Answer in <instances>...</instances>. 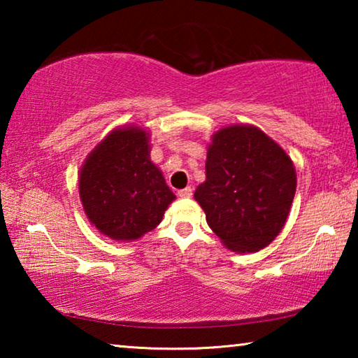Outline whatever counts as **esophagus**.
Here are the masks:
<instances>
[{"label": "esophagus", "instance_id": "obj_1", "mask_svg": "<svg viewBox=\"0 0 358 358\" xmlns=\"http://www.w3.org/2000/svg\"><path fill=\"white\" fill-rule=\"evenodd\" d=\"M191 196H192V187L191 186H186V187H183V189L178 191V197L186 199V197H191Z\"/></svg>", "mask_w": 358, "mask_h": 358}]
</instances>
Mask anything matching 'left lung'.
<instances>
[{
    "mask_svg": "<svg viewBox=\"0 0 358 358\" xmlns=\"http://www.w3.org/2000/svg\"><path fill=\"white\" fill-rule=\"evenodd\" d=\"M295 187L286 151L256 126L232 124L211 137L205 181L194 199L227 250L256 252L282 230Z\"/></svg>",
    "mask_w": 358,
    "mask_h": 358,
    "instance_id": "left-lung-1",
    "label": "left lung"
}]
</instances>
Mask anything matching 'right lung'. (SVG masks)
I'll return each mask as SVG.
<instances>
[{
    "label": "right lung",
    "mask_w": 358,
    "mask_h": 358,
    "mask_svg": "<svg viewBox=\"0 0 358 358\" xmlns=\"http://www.w3.org/2000/svg\"><path fill=\"white\" fill-rule=\"evenodd\" d=\"M150 151V132L118 126L85 159L78 194L85 215L104 237L126 243L142 238L175 201Z\"/></svg>",
    "instance_id": "1"
}]
</instances>
